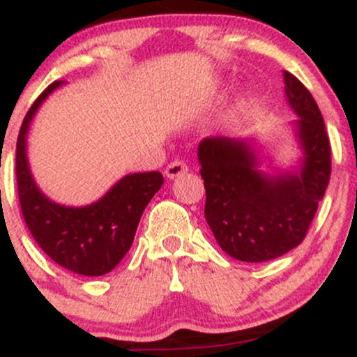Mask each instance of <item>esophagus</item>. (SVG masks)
<instances>
[{"label":"esophagus","instance_id":"esophagus-1","mask_svg":"<svg viewBox=\"0 0 357 357\" xmlns=\"http://www.w3.org/2000/svg\"><path fill=\"white\" fill-rule=\"evenodd\" d=\"M188 171V165L183 161V159H174L169 165L166 166V176L169 179L178 178V176H183Z\"/></svg>","mask_w":357,"mask_h":357}]
</instances>
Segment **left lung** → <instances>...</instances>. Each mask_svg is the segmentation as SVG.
<instances>
[{
  "mask_svg": "<svg viewBox=\"0 0 357 357\" xmlns=\"http://www.w3.org/2000/svg\"><path fill=\"white\" fill-rule=\"evenodd\" d=\"M285 96L298 117L304 161L296 174L265 176L243 139L206 137L198 159L206 190L204 218L223 252L241 261H268L298 247L331 178V142L317 102L284 73Z\"/></svg>",
  "mask_w": 357,
  "mask_h": 357,
  "instance_id": "obj_1",
  "label": "left lung"
}]
</instances>
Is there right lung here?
Returning <instances> with one entry per match:
<instances>
[{
  "instance_id": "obj_1",
  "label": "right lung",
  "mask_w": 357,
  "mask_h": 357,
  "mask_svg": "<svg viewBox=\"0 0 357 357\" xmlns=\"http://www.w3.org/2000/svg\"><path fill=\"white\" fill-rule=\"evenodd\" d=\"M61 85L53 82L23 119L16 141V183L24 223L38 247L60 267L85 277L110 272L129 252L147 203L165 178L159 171L122 178L99 202L82 208L61 206L38 190L26 161V132L42 102Z\"/></svg>"
}]
</instances>
